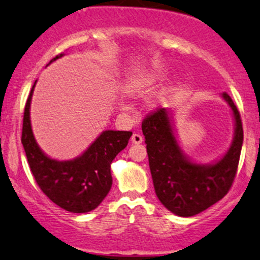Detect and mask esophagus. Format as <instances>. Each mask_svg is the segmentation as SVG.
<instances>
[{"label":"esophagus","mask_w":260,"mask_h":260,"mask_svg":"<svg viewBox=\"0 0 260 260\" xmlns=\"http://www.w3.org/2000/svg\"><path fill=\"white\" fill-rule=\"evenodd\" d=\"M143 140H144V138L139 133H134L132 136V143L133 144H141V143H143Z\"/></svg>","instance_id":"34e87169"}]
</instances>
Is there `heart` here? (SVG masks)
<instances>
[{"mask_svg": "<svg viewBox=\"0 0 260 260\" xmlns=\"http://www.w3.org/2000/svg\"><path fill=\"white\" fill-rule=\"evenodd\" d=\"M157 78H158V74H157V73L147 74L144 78H141V79H139V80H137L136 83H134V87H141V86H144V85H149V84L152 83V81L156 80Z\"/></svg>", "mask_w": 260, "mask_h": 260, "instance_id": "1", "label": "heart"}]
</instances>
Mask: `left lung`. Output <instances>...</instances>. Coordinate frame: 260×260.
Instances as JSON below:
<instances>
[{
    "instance_id": "8db88e82",
    "label": "left lung",
    "mask_w": 260,
    "mask_h": 260,
    "mask_svg": "<svg viewBox=\"0 0 260 260\" xmlns=\"http://www.w3.org/2000/svg\"><path fill=\"white\" fill-rule=\"evenodd\" d=\"M222 97L234 114L235 134L231 149L215 164L203 166L187 159L177 145L164 108L151 111L141 123L156 194L169 211L181 217H190L210 208L229 192L234 182L244 131L231 96L223 92Z\"/></svg>"
}]
</instances>
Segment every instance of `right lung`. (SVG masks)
<instances>
[{"instance_id": "1", "label": "right lung", "mask_w": 260, "mask_h": 260, "mask_svg": "<svg viewBox=\"0 0 260 260\" xmlns=\"http://www.w3.org/2000/svg\"><path fill=\"white\" fill-rule=\"evenodd\" d=\"M62 55L52 58L50 63ZM35 85L25 104L21 133V143L32 175L43 193L60 208L74 213L91 211L109 193L113 183L110 164L127 146L132 132L104 131L78 158L64 162L49 158L36 143L29 121Z\"/></svg>"}]
</instances>
